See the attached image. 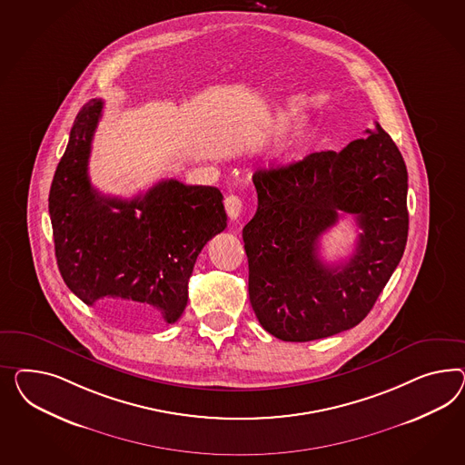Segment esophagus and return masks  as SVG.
I'll use <instances>...</instances> for the list:
<instances>
[{
    "label": "esophagus",
    "mask_w": 465,
    "mask_h": 465,
    "mask_svg": "<svg viewBox=\"0 0 465 465\" xmlns=\"http://www.w3.org/2000/svg\"><path fill=\"white\" fill-rule=\"evenodd\" d=\"M225 210L226 214L232 220H237L242 214V210H243V201L240 200L239 196H235V194H230L225 198Z\"/></svg>",
    "instance_id": "obj_1"
}]
</instances>
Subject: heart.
Instances as JSON below:
<instances>
[{"label": "heart", "instance_id": "heart-1", "mask_svg": "<svg viewBox=\"0 0 465 465\" xmlns=\"http://www.w3.org/2000/svg\"><path fill=\"white\" fill-rule=\"evenodd\" d=\"M308 126H310V120H308L306 114L292 116L291 122L284 128L282 137L277 142L276 155H288V153L294 151L300 145L302 137L306 135Z\"/></svg>", "mask_w": 465, "mask_h": 465}]
</instances>
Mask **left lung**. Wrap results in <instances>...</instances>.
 Listing matches in <instances>:
<instances>
[{
    "instance_id": "obj_1",
    "label": "left lung",
    "mask_w": 465,
    "mask_h": 465,
    "mask_svg": "<svg viewBox=\"0 0 465 465\" xmlns=\"http://www.w3.org/2000/svg\"><path fill=\"white\" fill-rule=\"evenodd\" d=\"M365 132L340 152H313L252 177L259 206L242 232L249 296L276 339L310 341L359 325L401 261L406 163L379 124ZM339 213H353L363 233L347 263L328 266L317 242Z\"/></svg>"
}]
</instances>
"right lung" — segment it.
Listing matches in <instances>:
<instances>
[{
    "label": "right lung",
    "instance_id": "1",
    "mask_svg": "<svg viewBox=\"0 0 465 465\" xmlns=\"http://www.w3.org/2000/svg\"><path fill=\"white\" fill-rule=\"evenodd\" d=\"M103 101L75 116L49 193L55 259L64 282L89 306L128 327L174 323L206 242L226 228L223 194L161 181L132 200L91 186L89 153Z\"/></svg>",
    "mask_w": 465,
    "mask_h": 465
}]
</instances>
